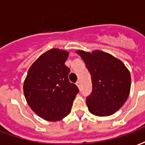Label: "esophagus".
I'll list each match as a JSON object with an SVG mask.
<instances>
[{
  "mask_svg": "<svg viewBox=\"0 0 145 145\" xmlns=\"http://www.w3.org/2000/svg\"><path fill=\"white\" fill-rule=\"evenodd\" d=\"M76 84H77V87H80V80H78V81H77V82H76Z\"/></svg>",
  "mask_w": 145,
  "mask_h": 145,
  "instance_id": "obj_1",
  "label": "esophagus"
}]
</instances>
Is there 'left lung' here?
<instances>
[{"instance_id":"8db88e82","label":"left lung","mask_w":145,"mask_h":145,"mask_svg":"<svg viewBox=\"0 0 145 145\" xmlns=\"http://www.w3.org/2000/svg\"><path fill=\"white\" fill-rule=\"evenodd\" d=\"M91 75L92 92L86 99L88 109L97 116H108L128 99L131 75L121 61L102 51H77Z\"/></svg>"}]
</instances>
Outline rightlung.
<instances>
[{"mask_svg":"<svg viewBox=\"0 0 145 145\" xmlns=\"http://www.w3.org/2000/svg\"><path fill=\"white\" fill-rule=\"evenodd\" d=\"M68 52L53 48L31 65L24 92L33 111L47 121H58L71 112L78 87L68 80L70 68L65 65Z\"/></svg>","mask_w":145,"mask_h":145,"instance_id":"right-lung-1","label":"right lung"}]
</instances>
